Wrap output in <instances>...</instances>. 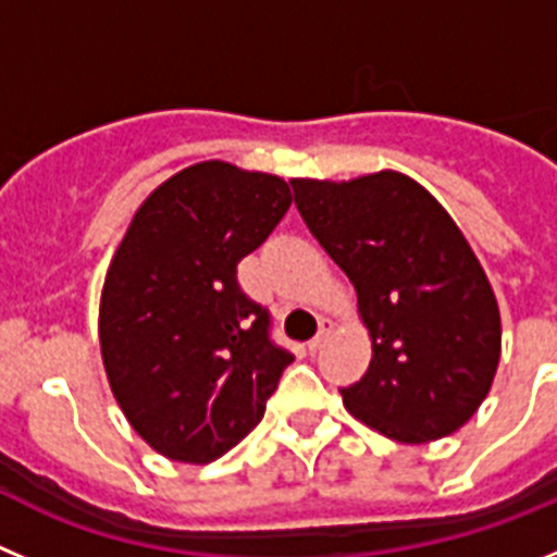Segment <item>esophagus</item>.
<instances>
[{
  "mask_svg": "<svg viewBox=\"0 0 557 557\" xmlns=\"http://www.w3.org/2000/svg\"><path fill=\"white\" fill-rule=\"evenodd\" d=\"M333 333V322H330V319H322V322H319V333L313 335V338L308 341V349H319L324 344V338H327V335Z\"/></svg>",
  "mask_w": 557,
  "mask_h": 557,
  "instance_id": "1",
  "label": "esophagus"
}]
</instances>
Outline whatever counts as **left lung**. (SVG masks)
<instances>
[{"mask_svg":"<svg viewBox=\"0 0 557 557\" xmlns=\"http://www.w3.org/2000/svg\"><path fill=\"white\" fill-rule=\"evenodd\" d=\"M290 188L372 335V363L341 388L349 413L403 444L455 433L488 394L503 344L497 299L458 224L399 172Z\"/></svg>","mask_w":557,"mask_h":557,"instance_id":"1","label":"left lung"}]
</instances>
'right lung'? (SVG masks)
<instances>
[{"label": "right lung", "mask_w": 557, "mask_h": 557, "mask_svg": "<svg viewBox=\"0 0 557 557\" xmlns=\"http://www.w3.org/2000/svg\"><path fill=\"white\" fill-rule=\"evenodd\" d=\"M290 188L205 160L135 210L104 277L99 347L133 430L172 460L222 458L263 419L294 360L272 315L238 285V263L285 216Z\"/></svg>", "instance_id": "add662e5"}]
</instances>
